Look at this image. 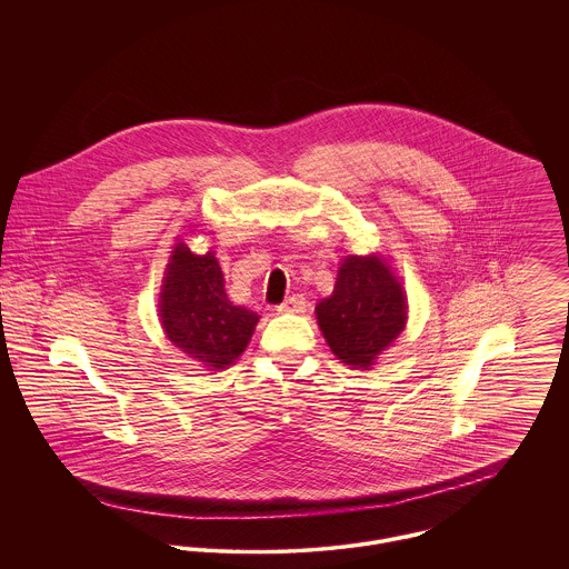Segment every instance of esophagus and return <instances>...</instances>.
<instances>
[{
    "mask_svg": "<svg viewBox=\"0 0 569 569\" xmlns=\"http://www.w3.org/2000/svg\"><path fill=\"white\" fill-rule=\"evenodd\" d=\"M305 309H307V300L302 296H291L289 300L276 307L278 313H305Z\"/></svg>",
    "mask_w": 569,
    "mask_h": 569,
    "instance_id": "34e87169",
    "label": "esophagus"
}]
</instances>
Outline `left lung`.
Wrapping results in <instances>:
<instances>
[{"instance_id":"obj_1","label":"left lung","mask_w":569,"mask_h":569,"mask_svg":"<svg viewBox=\"0 0 569 569\" xmlns=\"http://www.w3.org/2000/svg\"><path fill=\"white\" fill-rule=\"evenodd\" d=\"M316 313L330 350L346 366L370 368L406 326V293L379 258L350 256Z\"/></svg>"}]
</instances>
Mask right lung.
I'll list each match as a JSON object with an SVG mask.
<instances>
[{
    "label": "right lung",
    "mask_w": 569,
    "mask_h": 569,
    "mask_svg": "<svg viewBox=\"0 0 569 569\" xmlns=\"http://www.w3.org/2000/svg\"><path fill=\"white\" fill-rule=\"evenodd\" d=\"M160 316L168 339L214 370L239 359L258 322L256 313L228 300L217 258L210 251L197 256L186 244L170 256Z\"/></svg>",
    "instance_id": "right-lung-1"
}]
</instances>
